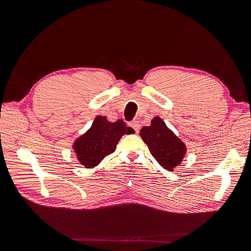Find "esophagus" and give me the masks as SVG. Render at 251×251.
<instances>
[{"label": "esophagus", "instance_id": "obj_1", "mask_svg": "<svg viewBox=\"0 0 251 251\" xmlns=\"http://www.w3.org/2000/svg\"><path fill=\"white\" fill-rule=\"evenodd\" d=\"M131 128H133L134 130H135V132H138L139 131V129H140V124H139V122L138 121H131V122H129V124H128Z\"/></svg>", "mask_w": 251, "mask_h": 251}]
</instances>
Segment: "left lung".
<instances>
[{
	"mask_svg": "<svg viewBox=\"0 0 251 251\" xmlns=\"http://www.w3.org/2000/svg\"><path fill=\"white\" fill-rule=\"evenodd\" d=\"M139 135L148 144L151 155L164 169L173 171L180 165L186 152L185 144L166 126L161 118L154 117L151 126L142 127Z\"/></svg>",
	"mask_w": 251,
	"mask_h": 251,
	"instance_id": "obj_1",
	"label": "left lung"
}]
</instances>
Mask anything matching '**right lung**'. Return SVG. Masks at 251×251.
I'll list each match as a JSON object with an SVG mask.
<instances>
[{
	"label": "right lung",
	"mask_w": 251,
	"mask_h": 251,
	"mask_svg": "<svg viewBox=\"0 0 251 251\" xmlns=\"http://www.w3.org/2000/svg\"><path fill=\"white\" fill-rule=\"evenodd\" d=\"M132 133L134 130L127 127L123 120L111 123L105 117L98 116L90 129L74 142L73 150L78 161L89 169L98 166L103 157L113 153L124 134Z\"/></svg>",
	"instance_id": "add662e5"
}]
</instances>
